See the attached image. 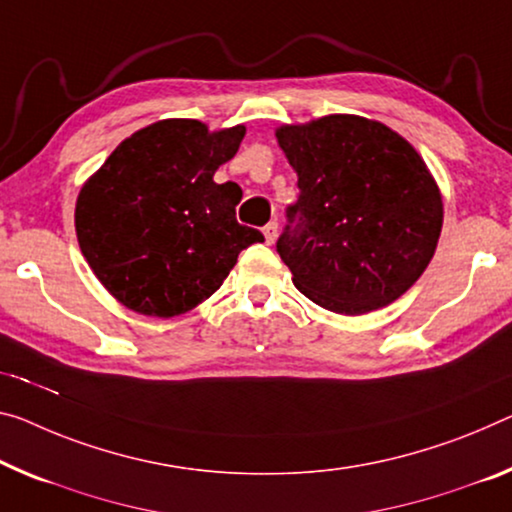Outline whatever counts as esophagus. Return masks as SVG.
<instances>
[{"label":"esophagus","instance_id":"obj_1","mask_svg":"<svg viewBox=\"0 0 512 512\" xmlns=\"http://www.w3.org/2000/svg\"><path fill=\"white\" fill-rule=\"evenodd\" d=\"M277 233H279V224L277 222H270V224L263 226V235H265L267 245H272V242L277 240Z\"/></svg>","mask_w":512,"mask_h":512}]
</instances>
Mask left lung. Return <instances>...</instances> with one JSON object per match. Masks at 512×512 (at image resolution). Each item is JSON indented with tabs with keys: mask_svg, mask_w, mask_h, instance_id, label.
<instances>
[{
	"mask_svg": "<svg viewBox=\"0 0 512 512\" xmlns=\"http://www.w3.org/2000/svg\"><path fill=\"white\" fill-rule=\"evenodd\" d=\"M277 139L300 187L277 240L297 290L345 316L398 300L442 231V196L421 155L387 125L348 114L283 125Z\"/></svg>",
	"mask_w": 512,
	"mask_h": 512,
	"instance_id": "1",
	"label": "left lung"
}]
</instances>
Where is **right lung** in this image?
Returning <instances> with one entry per match:
<instances>
[{
    "label": "right lung",
    "mask_w": 512,
    "mask_h": 512,
    "mask_svg": "<svg viewBox=\"0 0 512 512\" xmlns=\"http://www.w3.org/2000/svg\"><path fill=\"white\" fill-rule=\"evenodd\" d=\"M245 128L208 132L192 119L157 121L121 141L82 187L75 208L80 249L116 300L144 316L194 309L229 277L263 233L242 226V190L217 185Z\"/></svg>",
    "instance_id": "1"
}]
</instances>
